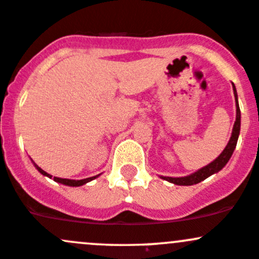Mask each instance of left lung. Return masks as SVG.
Returning <instances> with one entry per match:
<instances>
[{"label": "left lung", "instance_id": "8db88e82", "mask_svg": "<svg viewBox=\"0 0 259 259\" xmlns=\"http://www.w3.org/2000/svg\"><path fill=\"white\" fill-rule=\"evenodd\" d=\"M233 86V93H234V99H236V121H234L233 125V130H232V135L231 139H229L228 144H227L224 150L219 154L218 158L214 159L211 163L208 164V165L203 166L202 169L197 170L195 173L190 174V176L187 177H179V178H173V177H163L160 176L161 179L166 180L169 183H173L176 185H194L198 184V183L203 182L204 179H207L208 177L213 176V174L218 173L219 170L226 166V164L228 163L229 159H231L232 154H233L234 149L237 146V142H238V137H239V132H241V110H239V105H238V95H237V90L234 83H232Z\"/></svg>", "mask_w": 259, "mask_h": 259}]
</instances>
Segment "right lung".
Returning <instances> with one entry per match:
<instances>
[{
	"label": "right lung",
	"instance_id": "1",
	"mask_svg": "<svg viewBox=\"0 0 259 259\" xmlns=\"http://www.w3.org/2000/svg\"><path fill=\"white\" fill-rule=\"evenodd\" d=\"M32 163H33V161H32ZM33 165H35V168L37 169V170L40 171V173L42 174V176L49 177V178H52V176H50V174L46 173L45 170H42V169H41L40 166L37 165V164L33 163ZM99 176H100V174H99ZM99 176L90 177V178L80 179V180H74V179H62V178H57V177H54V180H55V182H57V183H61V184H64V185H69V187H81V185H83V184H86V183L91 182V180L96 179V178H98Z\"/></svg>",
	"mask_w": 259,
	"mask_h": 259
}]
</instances>
